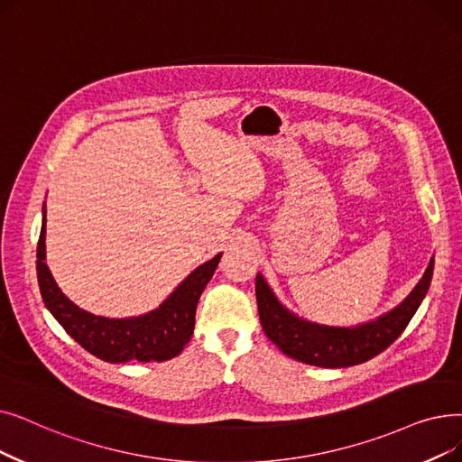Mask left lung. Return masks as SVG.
I'll return each instance as SVG.
<instances>
[{
	"instance_id": "obj_1",
	"label": "left lung",
	"mask_w": 462,
	"mask_h": 462,
	"mask_svg": "<svg viewBox=\"0 0 462 462\" xmlns=\"http://www.w3.org/2000/svg\"><path fill=\"white\" fill-rule=\"evenodd\" d=\"M432 268L434 260H430L423 279L396 310L355 328L320 327L300 320L277 302L263 275H256L254 292L260 325L281 351L300 363L320 368H346L366 363L383 353L406 330L429 291Z\"/></svg>"
}]
</instances>
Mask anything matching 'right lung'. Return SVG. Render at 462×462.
I'll list each match as a JSON object with an SVG mask.
<instances>
[{
	"label": "right lung",
	"instance_id": "obj_1",
	"mask_svg": "<svg viewBox=\"0 0 462 462\" xmlns=\"http://www.w3.org/2000/svg\"><path fill=\"white\" fill-rule=\"evenodd\" d=\"M37 242V281L45 306L64 330L94 356L107 363H162L183 351L196 323V306L220 260V254L196 268L158 310L132 319L96 317L79 310L58 289L45 263V223Z\"/></svg>",
	"mask_w": 462,
	"mask_h": 462
}]
</instances>
